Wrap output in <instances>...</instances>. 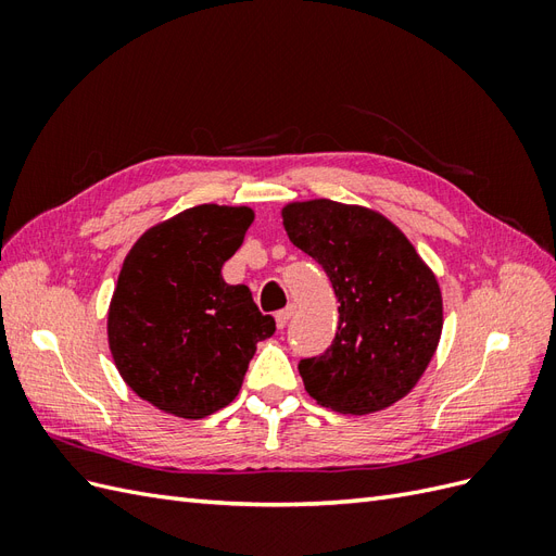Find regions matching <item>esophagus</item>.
I'll list each match as a JSON object with an SVG mask.
<instances>
[{
  "mask_svg": "<svg viewBox=\"0 0 556 556\" xmlns=\"http://www.w3.org/2000/svg\"><path fill=\"white\" fill-rule=\"evenodd\" d=\"M292 315H294V306H292V304H290L288 308L278 311V313H276V325H278V329H285V327H288V323L292 319Z\"/></svg>",
  "mask_w": 556,
  "mask_h": 556,
  "instance_id": "obj_1",
  "label": "esophagus"
}]
</instances>
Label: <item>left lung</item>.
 Listing matches in <instances>:
<instances>
[{
  "mask_svg": "<svg viewBox=\"0 0 556 556\" xmlns=\"http://www.w3.org/2000/svg\"><path fill=\"white\" fill-rule=\"evenodd\" d=\"M290 241L339 299V327L319 357L299 362L306 392L331 410L368 415L406 396L443 329L439 280L384 215L331 199L282 208Z\"/></svg>",
  "mask_w": 556,
  "mask_h": 556,
  "instance_id": "obj_1",
  "label": "left lung"
}]
</instances>
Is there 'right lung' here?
<instances>
[{
  "mask_svg": "<svg viewBox=\"0 0 556 556\" xmlns=\"http://www.w3.org/2000/svg\"><path fill=\"white\" fill-rule=\"evenodd\" d=\"M252 217L201 204L150 227L125 257L109 348L123 380L164 413L201 419L229 406L257 343L276 331L245 285L223 278Z\"/></svg>",
  "mask_w": 556,
  "mask_h": 556,
  "instance_id": "right-lung-1",
  "label": "right lung"
}]
</instances>
